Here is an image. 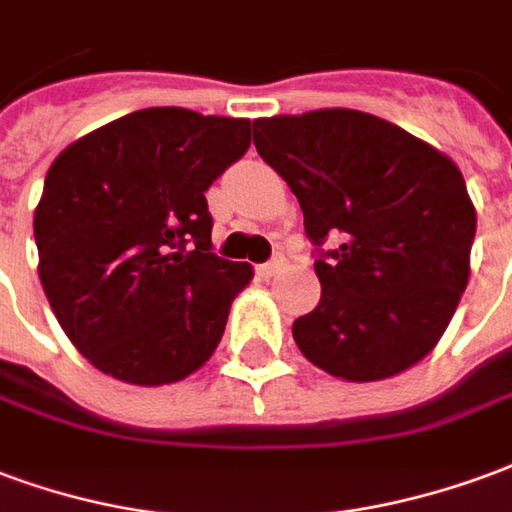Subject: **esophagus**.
<instances>
[{
	"label": "esophagus",
	"instance_id": "esophagus-1",
	"mask_svg": "<svg viewBox=\"0 0 512 512\" xmlns=\"http://www.w3.org/2000/svg\"><path fill=\"white\" fill-rule=\"evenodd\" d=\"M281 267H283V256H275V259L259 264V275L261 278H272V275L281 270Z\"/></svg>",
	"mask_w": 512,
	"mask_h": 512
}]
</instances>
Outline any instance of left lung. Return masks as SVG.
I'll use <instances>...</instances> for the list:
<instances>
[{
    "mask_svg": "<svg viewBox=\"0 0 512 512\" xmlns=\"http://www.w3.org/2000/svg\"><path fill=\"white\" fill-rule=\"evenodd\" d=\"M253 144L297 196L316 248L322 300L294 322L300 352L346 382L423 360L469 281L477 215L458 166L352 108L256 119Z\"/></svg>",
    "mask_w": 512,
    "mask_h": 512,
    "instance_id": "left-lung-1",
    "label": "left lung"
}]
</instances>
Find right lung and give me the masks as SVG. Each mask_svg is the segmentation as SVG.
<instances>
[{"instance_id":"1","label":"right lung","mask_w":512,"mask_h":512,"mask_svg":"<svg viewBox=\"0 0 512 512\" xmlns=\"http://www.w3.org/2000/svg\"><path fill=\"white\" fill-rule=\"evenodd\" d=\"M248 147V119L166 106L114 119L51 163L35 210L40 283L98 371L152 387L210 360L253 270L212 253L204 193Z\"/></svg>"}]
</instances>
